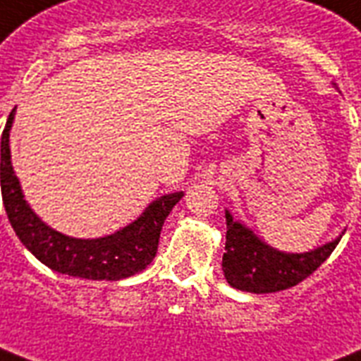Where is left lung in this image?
Here are the masks:
<instances>
[{
  "mask_svg": "<svg viewBox=\"0 0 361 361\" xmlns=\"http://www.w3.org/2000/svg\"><path fill=\"white\" fill-rule=\"evenodd\" d=\"M227 242L224 254L225 279L233 288L250 293L288 290L310 276L331 255L337 240L307 254H282L267 246L227 212Z\"/></svg>",
  "mask_w": 361,
  "mask_h": 361,
  "instance_id": "1",
  "label": "left lung"
}]
</instances>
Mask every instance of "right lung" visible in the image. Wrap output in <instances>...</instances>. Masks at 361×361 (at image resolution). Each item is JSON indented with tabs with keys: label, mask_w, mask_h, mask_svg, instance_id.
<instances>
[{
	"label": "right lung",
	"mask_w": 361,
	"mask_h": 361,
	"mask_svg": "<svg viewBox=\"0 0 361 361\" xmlns=\"http://www.w3.org/2000/svg\"><path fill=\"white\" fill-rule=\"evenodd\" d=\"M15 109L11 111L1 134L0 181L5 212L22 244L52 271L79 279L121 280L144 271L157 255L164 219L180 202L183 192H172L157 199L134 224L104 238L81 240L52 231L30 210L13 172L9 130Z\"/></svg>",
	"instance_id": "1"
}]
</instances>
